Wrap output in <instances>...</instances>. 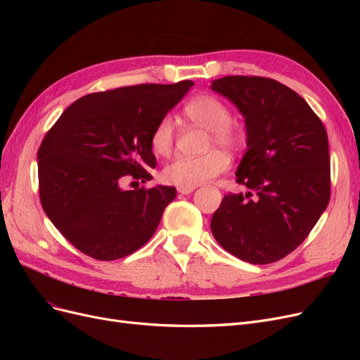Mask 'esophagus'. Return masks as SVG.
<instances>
[{
  "label": "esophagus",
  "mask_w": 360,
  "mask_h": 360,
  "mask_svg": "<svg viewBox=\"0 0 360 360\" xmlns=\"http://www.w3.org/2000/svg\"><path fill=\"white\" fill-rule=\"evenodd\" d=\"M177 191H179V193H181V195H189V193H192V192L195 191V188H188V186H179V188H177Z\"/></svg>",
  "instance_id": "obj_1"
}]
</instances>
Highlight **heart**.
<instances>
[{
  "label": "heart",
  "instance_id": "obj_1",
  "mask_svg": "<svg viewBox=\"0 0 360 360\" xmlns=\"http://www.w3.org/2000/svg\"><path fill=\"white\" fill-rule=\"evenodd\" d=\"M184 114L204 129H209L207 147L219 146L237 148L242 144V134L231 124L233 114L221 99L210 94L193 97L184 105ZM174 123L171 117H163L150 135V146L158 156L171 155L174 147ZM230 167V158L222 150H210L202 156H179L163 168L162 177L176 186L193 188L219 176Z\"/></svg>",
  "mask_w": 360,
  "mask_h": 360
}]
</instances>
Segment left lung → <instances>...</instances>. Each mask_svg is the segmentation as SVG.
I'll use <instances>...</instances> for the list:
<instances>
[{
  "label": "left lung",
  "instance_id": "left-lung-1",
  "mask_svg": "<svg viewBox=\"0 0 360 360\" xmlns=\"http://www.w3.org/2000/svg\"><path fill=\"white\" fill-rule=\"evenodd\" d=\"M212 90L245 117L248 150L236 181L250 189L225 195L212 233L237 258L275 263L308 237L329 204L328 132L307 101L275 79L225 76L212 82Z\"/></svg>",
  "mask_w": 360,
  "mask_h": 360
}]
</instances>
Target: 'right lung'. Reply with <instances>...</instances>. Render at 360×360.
Segmentation results:
<instances>
[{
  "mask_svg": "<svg viewBox=\"0 0 360 360\" xmlns=\"http://www.w3.org/2000/svg\"><path fill=\"white\" fill-rule=\"evenodd\" d=\"M193 85L139 84L91 93L61 114L39 148V195L57 230L81 252L112 261L155 234L174 186L124 191L156 167L150 135Z\"/></svg>",
  "mask_w": 360,
  "mask_h": 360,
  "instance_id": "obj_1",
  "label": "right lung"
}]
</instances>
